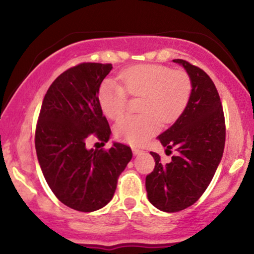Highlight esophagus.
I'll return each mask as SVG.
<instances>
[{"label":"esophagus","mask_w":254,"mask_h":254,"mask_svg":"<svg viewBox=\"0 0 254 254\" xmlns=\"http://www.w3.org/2000/svg\"><path fill=\"white\" fill-rule=\"evenodd\" d=\"M132 153H133V155H139V154H142V153H144V150H141V149H138V148H132Z\"/></svg>","instance_id":"34e87169"}]
</instances>
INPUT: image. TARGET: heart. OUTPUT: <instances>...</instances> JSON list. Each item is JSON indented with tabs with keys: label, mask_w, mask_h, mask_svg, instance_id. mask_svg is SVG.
<instances>
[{
	"label": "heart",
	"mask_w": 254,
	"mask_h": 254,
	"mask_svg": "<svg viewBox=\"0 0 254 254\" xmlns=\"http://www.w3.org/2000/svg\"><path fill=\"white\" fill-rule=\"evenodd\" d=\"M121 83L106 78L98 92V100L104 115L117 119L123 115L127 93L141 97L139 116L119 119L115 132L131 144H143L160 129L161 121L172 123L182 115L189 103L192 82L183 70H173L159 64H144L125 69L119 74Z\"/></svg>",
	"instance_id": "heart-1"
}]
</instances>
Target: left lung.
<instances>
[{
    "mask_svg": "<svg viewBox=\"0 0 254 254\" xmlns=\"http://www.w3.org/2000/svg\"><path fill=\"white\" fill-rule=\"evenodd\" d=\"M191 78L192 92L179 118L157 139L166 150L176 149L162 164L150 151L155 168L145 178L148 199L155 208L176 212L196 203L210 184L223 155L226 125L216 87L205 71L184 60H173Z\"/></svg>",
    "mask_w": 254,
    "mask_h": 254,
    "instance_id": "8db88e82",
    "label": "left lung"
}]
</instances>
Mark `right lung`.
<instances>
[{"label": "right lung", "instance_id": "add662e5", "mask_svg": "<svg viewBox=\"0 0 254 254\" xmlns=\"http://www.w3.org/2000/svg\"><path fill=\"white\" fill-rule=\"evenodd\" d=\"M112 64L81 63L61 74L44 97L36 129L38 161L55 196L69 208L90 212L104 208L132 151L113 142L109 150L88 149L97 136L109 142L111 129L98 92Z\"/></svg>", "mask_w": 254, "mask_h": 254}]
</instances>
